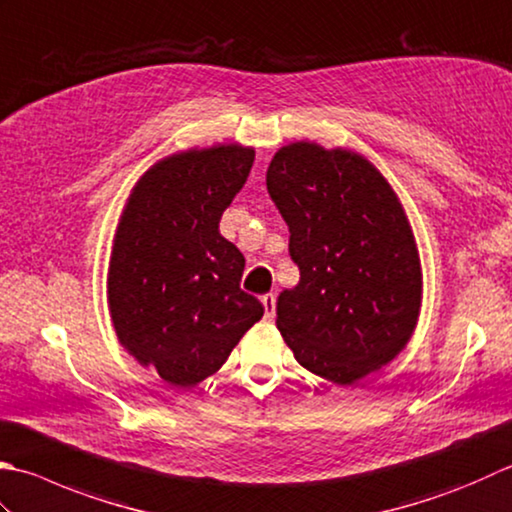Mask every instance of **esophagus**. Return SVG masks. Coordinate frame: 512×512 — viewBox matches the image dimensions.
<instances>
[{
  "label": "esophagus",
  "mask_w": 512,
  "mask_h": 512,
  "mask_svg": "<svg viewBox=\"0 0 512 512\" xmlns=\"http://www.w3.org/2000/svg\"><path fill=\"white\" fill-rule=\"evenodd\" d=\"M262 304H264V315L266 319H273L275 317V295L268 293L262 297Z\"/></svg>",
  "instance_id": "1"
}]
</instances>
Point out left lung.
<instances>
[{"label": "left lung", "mask_w": 512, "mask_h": 512, "mask_svg": "<svg viewBox=\"0 0 512 512\" xmlns=\"http://www.w3.org/2000/svg\"><path fill=\"white\" fill-rule=\"evenodd\" d=\"M266 186L299 266V284L277 297L297 362L339 386L393 362L422 306V264L395 190L366 157L313 142L279 148Z\"/></svg>", "instance_id": "obj_1"}]
</instances>
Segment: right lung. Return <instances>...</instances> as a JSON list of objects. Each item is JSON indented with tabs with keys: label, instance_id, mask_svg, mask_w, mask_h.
I'll return each mask as SVG.
<instances>
[{
	"label": "right lung",
	"instance_id": "1",
	"mask_svg": "<svg viewBox=\"0 0 512 512\" xmlns=\"http://www.w3.org/2000/svg\"><path fill=\"white\" fill-rule=\"evenodd\" d=\"M255 150L190 148L139 177L108 266L115 333L164 382L195 386L217 373L264 306L239 288L246 259L219 219L246 184Z\"/></svg>",
	"mask_w": 512,
	"mask_h": 512
}]
</instances>
